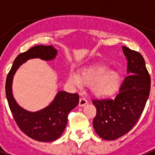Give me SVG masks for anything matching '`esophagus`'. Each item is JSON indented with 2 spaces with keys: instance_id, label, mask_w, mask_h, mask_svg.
I'll return each mask as SVG.
<instances>
[{
  "instance_id": "34e87169",
  "label": "esophagus",
  "mask_w": 155,
  "mask_h": 155,
  "mask_svg": "<svg viewBox=\"0 0 155 155\" xmlns=\"http://www.w3.org/2000/svg\"><path fill=\"white\" fill-rule=\"evenodd\" d=\"M87 104H88V101L86 100V98H84V97L80 98V99H79V106L84 107V106H86Z\"/></svg>"
}]
</instances>
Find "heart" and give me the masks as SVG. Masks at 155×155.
Instances as JSON below:
<instances>
[{
	"mask_svg": "<svg viewBox=\"0 0 155 155\" xmlns=\"http://www.w3.org/2000/svg\"><path fill=\"white\" fill-rule=\"evenodd\" d=\"M70 81L78 87L82 85L93 86V91L99 97H109L116 93L122 81V76L117 70H109L104 65L91 67L81 72V75L72 73Z\"/></svg>",
	"mask_w": 155,
	"mask_h": 155,
	"instance_id": "b5f03b06",
	"label": "heart"
}]
</instances>
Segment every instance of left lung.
Instances as JSON below:
<instances>
[{"label": "left lung", "mask_w": 155, "mask_h": 155, "mask_svg": "<svg viewBox=\"0 0 155 155\" xmlns=\"http://www.w3.org/2000/svg\"><path fill=\"white\" fill-rule=\"evenodd\" d=\"M127 73L118 94L114 99L93 100L96 116L93 126L101 138L116 140L129 133L140 118L150 91V77L143 56L123 46Z\"/></svg>", "instance_id": "left-lung-1"}]
</instances>
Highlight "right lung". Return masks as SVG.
<instances>
[{"instance_id": "obj_1", "label": "right lung", "mask_w": 155, "mask_h": 155, "mask_svg": "<svg viewBox=\"0 0 155 155\" xmlns=\"http://www.w3.org/2000/svg\"><path fill=\"white\" fill-rule=\"evenodd\" d=\"M56 54L57 51L54 47L44 45H37L19 54L14 60L5 82V94L14 120L24 134L39 141H53L61 136L66 127L69 111L78 104V94L59 91L48 106L31 112L17 104L12 93V82L17 69L27 60L40 58L51 61Z\"/></svg>"}]
</instances>
